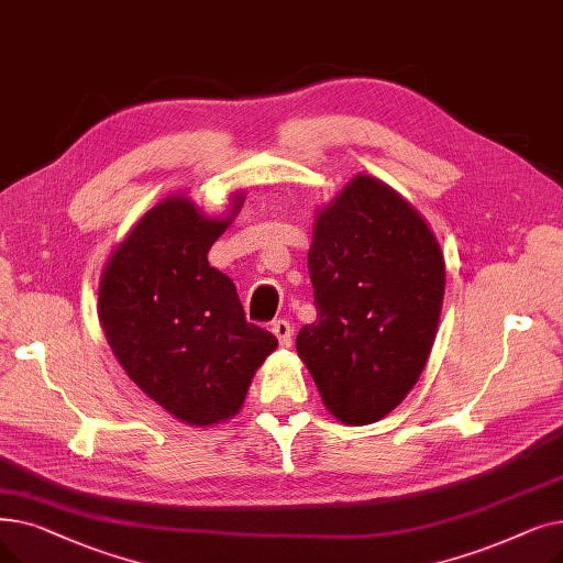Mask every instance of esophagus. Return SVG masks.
I'll return each instance as SVG.
<instances>
[{
	"label": "esophagus",
	"instance_id": "esophagus-1",
	"mask_svg": "<svg viewBox=\"0 0 563 563\" xmlns=\"http://www.w3.org/2000/svg\"><path fill=\"white\" fill-rule=\"evenodd\" d=\"M272 331H274V335L278 338V342H280V347H289L291 345V324L287 322V320H276L274 324H272Z\"/></svg>",
	"mask_w": 563,
	"mask_h": 563
}]
</instances>
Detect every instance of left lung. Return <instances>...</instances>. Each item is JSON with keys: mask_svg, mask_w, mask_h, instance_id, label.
<instances>
[{"mask_svg": "<svg viewBox=\"0 0 563 563\" xmlns=\"http://www.w3.org/2000/svg\"><path fill=\"white\" fill-rule=\"evenodd\" d=\"M308 274L317 320L297 352L338 421L375 423L428 363L446 283L439 243L394 188L356 175L317 213Z\"/></svg>", "mask_w": 563, "mask_h": 563, "instance_id": "obj_1", "label": "left lung"}]
</instances>
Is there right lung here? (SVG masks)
I'll return each instance as SVG.
<instances>
[{
	"mask_svg": "<svg viewBox=\"0 0 563 563\" xmlns=\"http://www.w3.org/2000/svg\"><path fill=\"white\" fill-rule=\"evenodd\" d=\"M232 213L207 218L184 198H165L110 255L99 317L126 375L175 419L211 426L246 400L274 333L246 322L234 283L207 260Z\"/></svg>",
	"mask_w": 563,
	"mask_h": 563,
	"instance_id": "obj_1",
	"label": "right lung"
}]
</instances>
